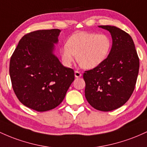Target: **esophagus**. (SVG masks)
Listing matches in <instances>:
<instances>
[{
    "label": "esophagus",
    "mask_w": 147,
    "mask_h": 147,
    "mask_svg": "<svg viewBox=\"0 0 147 147\" xmlns=\"http://www.w3.org/2000/svg\"><path fill=\"white\" fill-rule=\"evenodd\" d=\"M74 75H75V77L76 78H80V77H81L82 74L80 72L78 71H76L75 73H74Z\"/></svg>",
    "instance_id": "1"
}]
</instances>
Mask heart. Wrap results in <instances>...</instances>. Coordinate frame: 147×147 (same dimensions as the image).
<instances>
[{
	"mask_svg": "<svg viewBox=\"0 0 147 147\" xmlns=\"http://www.w3.org/2000/svg\"><path fill=\"white\" fill-rule=\"evenodd\" d=\"M111 39L106 34L79 32L67 39L66 45L60 49L64 65L70 67L76 55V60L82 68L92 69L103 63L109 55Z\"/></svg>",
	"mask_w": 147,
	"mask_h": 147,
	"instance_id": "heart-1",
	"label": "heart"
}]
</instances>
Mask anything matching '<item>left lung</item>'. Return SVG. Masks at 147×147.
Segmentation results:
<instances>
[{"label":"left lung","mask_w":147,"mask_h":147,"mask_svg":"<svg viewBox=\"0 0 147 147\" xmlns=\"http://www.w3.org/2000/svg\"><path fill=\"white\" fill-rule=\"evenodd\" d=\"M98 27L110 32L113 46L103 63L84 73L85 94L94 108L108 112L120 108L130 98L136 86L140 61L129 34L115 26Z\"/></svg>","instance_id":"8db88e82"}]
</instances>
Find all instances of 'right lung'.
<instances>
[{
	"label": "right lung",
	"instance_id": "right-lung-1",
	"mask_svg": "<svg viewBox=\"0 0 147 147\" xmlns=\"http://www.w3.org/2000/svg\"><path fill=\"white\" fill-rule=\"evenodd\" d=\"M59 29L40 30L25 34L13 53L9 76L21 103L38 112L58 106L74 80L72 69L54 55Z\"/></svg>",
	"mask_w": 147,
	"mask_h": 147
}]
</instances>
